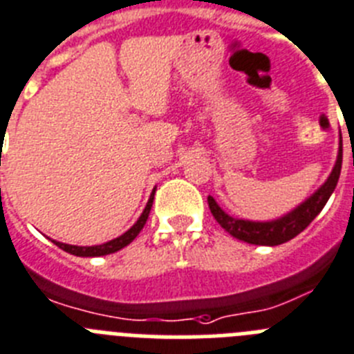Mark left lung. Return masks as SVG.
I'll use <instances>...</instances> for the list:
<instances>
[{
	"label": "left lung",
	"instance_id": "left-lung-1",
	"mask_svg": "<svg viewBox=\"0 0 354 354\" xmlns=\"http://www.w3.org/2000/svg\"><path fill=\"white\" fill-rule=\"evenodd\" d=\"M342 144V140H340ZM340 169H342V146L339 149V156H337V164H335L333 171H331L330 178L326 180L324 185L312 196L306 199L303 205L292 210L290 214L281 217V219L269 221V223H254V221H244L235 219L232 215H228L223 208L215 203L212 196H208V207H210L212 215L215 221L223 226L226 232L232 236L244 241L248 244L257 245H278L288 242L296 235H299L303 230L312 223L319 215V212L324 208L330 196L333 194L337 181L340 176Z\"/></svg>",
	"mask_w": 354,
	"mask_h": 354
}]
</instances>
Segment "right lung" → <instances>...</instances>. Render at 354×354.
Instances as JSON below:
<instances>
[{"label":"right lung","instance_id":"add662e5","mask_svg":"<svg viewBox=\"0 0 354 354\" xmlns=\"http://www.w3.org/2000/svg\"><path fill=\"white\" fill-rule=\"evenodd\" d=\"M153 196H155V190H153L151 198H149V201H147L146 208H144V212H142V215L139 217V221H137V223H135L133 226H131V228L124 233V235L118 236V239H113V241L106 242V244L91 245V248H80V245L62 244V242H57V241H53V242L58 245V248H60V250L67 251V253H71V254H76V257H103V254L115 253V251L122 250L124 245L130 244L135 236L139 235L140 230L144 228V224H146L147 217H149V212H151V207H153Z\"/></svg>","mask_w":354,"mask_h":354}]
</instances>
